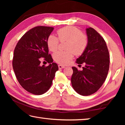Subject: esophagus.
I'll use <instances>...</instances> for the list:
<instances>
[{"label": "esophagus", "instance_id": "esophagus-1", "mask_svg": "<svg viewBox=\"0 0 125 125\" xmlns=\"http://www.w3.org/2000/svg\"><path fill=\"white\" fill-rule=\"evenodd\" d=\"M65 67L64 66V65H61V64H59L58 65V68L59 69H63Z\"/></svg>", "mask_w": 125, "mask_h": 125}]
</instances>
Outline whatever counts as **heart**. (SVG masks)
<instances>
[{
  "instance_id": "1",
  "label": "heart",
  "mask_w": 125,
  "mask_h": 125,
  "mask_svg": "<svg viewBox=\"0 0 125 125\" xmlns=\"http://www.w3.org/2000/svg\"><path fill=\"white\" fill-rule=\"evenodd\" d=\"M57 33L61 42L68 41L67 50L69 51L55 53L53 58L56 62L63 65L67 64L73 57V53L80 56L85 51L88 45V38L79 29L72 26H65L59 29ZM59 43V40L55 36L51 35L48 37L47 46L51 51H56Z\"/></svg>"
}]
</instances>
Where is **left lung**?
Instances as JSON below:
<instances>
[{
	"label": "left lung",
	"instance_id": "1",
	"mask_svg": "<svg viewBox=\"0 0 125 125\" xmlns=\"http://www.w3.org/2000/svg\"><path fill=\"white\" fill-rule=\"evenodd\" d=\"M88 45L76 63H85L83 70L73 67L72 85L76 92L88 96L97 92L105 82L109 69V53L103 37L92 27L86 29Z\"/></svg>",
	"mask_w": 125,
	"mask_h": 125
}]
</instances>
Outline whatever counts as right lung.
I'll return each instance as SVG.
<instances>
[{
	"label": "right lung",
	"mask_w": 125,
	"mask_h": 125,
	"mask_svg": "<svg viewBox=\"0 0 125 125\" xmlns=\"http://www.w3.org/2000/svg\"><path fill=\"white\" fill-rule=\"evenodd\" d=\"M54 28L36 26L22 36L15 48L12 67L19 83L27 92L41 95L52 85L58 65L48 54L47 39ZM40 58L50 63L47 67L40 63Z\"/></svg>",
	"instance_id": "1"
}]
</instances>
